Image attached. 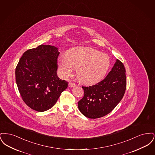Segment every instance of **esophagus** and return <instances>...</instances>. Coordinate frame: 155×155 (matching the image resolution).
<instances>
[{"mask_svg":"<svg viewBox=\"0 0 155 155\" xmlns=\"http://www.w3.org/2000/svg\"><path fill=\"white\" fill-rule=\"evenodd\" d=\"M75 85V83H74V82H70L68 83V87H74Z\"/></svg>","mask_w":155,"mask_h":155,"instance_id":"obj_1","label":"esophagus"}]
</instances>
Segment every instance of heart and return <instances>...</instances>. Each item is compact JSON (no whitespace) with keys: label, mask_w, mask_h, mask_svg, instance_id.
<instances>
[{"label":"heart","mask_w":155,"mask_h":155,"mask_svg":"<svg viewBox=\"0 0 155 155\" xmlns=\"http://www.w3.org/2000/svg\"><path fill=\"white\" fill-rule=\"evenodd\" d=\"M58 64L61 74L67 77L73 68L79 81L84 84H94L101 81L110 64L109 56L92 48H80L68 53L66 58L61 57Z\"/></svg>","instance_id":"b5f03b06"}]
</instances>
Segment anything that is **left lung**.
Wrapping results in <instances>:
<instances>
[{
    "mask_svg": "<svg viewBox=\"0 0 155 155\" xmlns=\"http://www.w3.org/2000/svg\"><path fill=\"white\" fill-rule=\"evenodd\" d=\"M126 85L125 67L117 59L111 70L102 81L92 86L82 87L84 95L78 102L79 110L88 118H100L107 115L122 99Z\"/></svg>",
    "mask_w": 155,
    "mask_h": 155,
    "instance_id": "left-lung-1",
    "label": "left lung"
}]
</instances>
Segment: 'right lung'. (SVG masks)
Masks as SVG:
<instances>
[{
  "label": "right lung",
  "mask_w": 155,
  "mask_h": 155,
  "mask_svg": "<svg viewBox=\"0 0 155 155\" xmlns=\"http://www.w3.org/2000/svg\"><path fill=\"white\" fill-rule=\"evenodd\" d=\"M58 49L42 44L24 52L15 68V81L23 101L31 109L45 111L56 103L68 82L57 75Z\"/></svg>",
  "instance_id": "add662e5"
}]
</instances>
